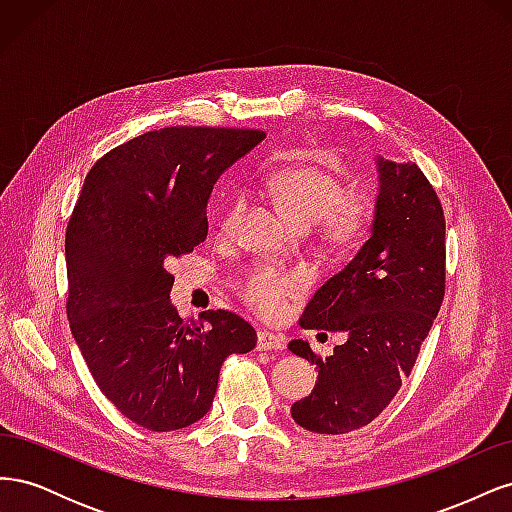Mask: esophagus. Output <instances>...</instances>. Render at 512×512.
<instances>
[{
  "label": "esophagus",
  "mask_w": 512,
  "mask_h": 512,
  "mask_svg": "<svg viewBox=\"0 0 512 512\" xmlns=\"http://www.w3.org/2000/svg\"><path fill=\"white\" fill-rule=\"evenodd\" d=\"M286 342L282 335H275L269 331H260L258 333V350H284Z\"/></svg>",
  "instance_id": "obj_1"
}]
</instances>
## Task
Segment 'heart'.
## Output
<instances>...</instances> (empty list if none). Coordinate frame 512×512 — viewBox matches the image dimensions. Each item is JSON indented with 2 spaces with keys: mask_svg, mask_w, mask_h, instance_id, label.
<instances>
[{
  "mask_svg": "<svg viewBox=\"0 0 512 512\" xmlns=\"http://www.w3.org/2000/svg\"><path fill=\"white\" fill-rule=\"evenodd\" d=\"M260 188L280 207L297 228L316 226L320 241L335 252H348L361 243L371 220V203L361 192H344V183L333 170L318 164H288L275 168L260 181ZM247 207V196L230 200L222 215V232L230 235L239 226ZM307 277L297 271H282L260 265L243 275L241 297L254 312L277 316L290 299L301 294Z\"/></svg>",
  "mask_w": 512,
  "mask_h": 512,
  "instance_id": "b5f03b06",
  "label": "heart"
}]
</instances>
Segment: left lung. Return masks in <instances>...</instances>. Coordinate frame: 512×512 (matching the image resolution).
Instances as JSON below:
<instances>
[{"label":"left lung","mask_w":512,"mask_h":512,"mask_svg":"<svg viewBox=\"0 0 512 512\" xmlns=\"http://www.w3.org/2000/svg\"><path fill=\"white\" fill-rule=\"evenodd\" d=\"M376 164L371 237L318 288L299 320L303 329L348 339L327 359L303 339L288 344L318 369L314 391L290 410L294 423L314 433L361 429L391 404L444 299L446 222L436 190L412 162Z\"/></svg>","instance_id":"8db88e82"}]
</instances>
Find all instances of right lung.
I'll list each match as a JSON object with an SVG mask.
<instances>
[{
    "label": "right lung",
    "instance_id": "1",
    "mask_svg": "<svg viewBox=\"0 0 512 512\" xmlns=\"http://www.w3.org/2000/svg\"><path fill=\"white\" fill-rule=\"evenodd\" d=\"M262 138L235 128L145 132L94 164L70 215L72 335L104 397L149 431L200 421L222 363L256 346L252 324L226 309L183 320L166 267L207 239L213 183Z\"/></svg>",
    "mask_w": 512,
    "mask_h": 512
}]
</instances>
